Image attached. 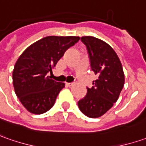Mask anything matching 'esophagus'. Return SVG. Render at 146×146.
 Returning a JSON list of instances; mask_svg holds the SVG:
<instances>
[{
    "label": "esophagus",
    "mask_w": 146,
    "mask_h": 146,
    "mask_svg": "<svg viewBox=\"0 0 146 146\" xmlns=\"http://www.w3.org/2000/svg\"><path fill=\"white\" fill-rule=\"evenodd\" d=\"M74 84H75V83H73V82H68V83L67 82L66 83V86H68V87H71V86H73Z\"/></svg>",
    "instance_id": "1"
}]
</instances>
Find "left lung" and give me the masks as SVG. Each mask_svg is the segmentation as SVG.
Returning a JSON list of instances; mask_svg holds the SVG:
<instances>
[{
    "label": "left lung",
    "mask_w": 146,
    "mask_h": 146,
    "mask_svg": "<svg viewBox=\"0 0 146 146\" xmlns=\"http://www.w3.org/2000/svg\"><path fill=\"white\" fill-rule=\"evenodd\" d=\"M86 46L90 67L98 78L91 88L87 87L85 98L78 108L90 118H98L112 108L124 85V74L117 54L109 44L93 36L81 38Z\"/></svg>",
    "instance_id": "1"
}]
</instances>
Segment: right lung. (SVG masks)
I'll return each mask as SVG.
<instances>
[{
  "label": "right lung",
  "mask_w": 146,
  "mask_h": 146,
  "mask_svg": "<svg viewBox=\"0 0 146 146\" xmlns=\"http://www.w3.org/2000/svg\"><path fill=\"white\" fill-rule=\"evenodd\" d=\"M80 39L78 36H47L29 46L19 56L13 71L16 95L31 113L43 114L52 108L64 83L51 79L64 53Z\"/></svg>",
  "instance_id": "add662e5"
}]
</instances>
